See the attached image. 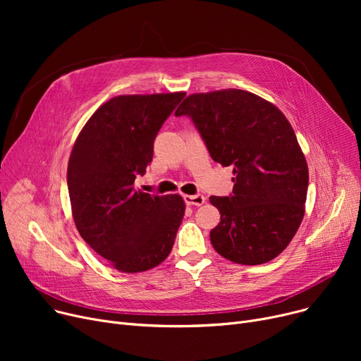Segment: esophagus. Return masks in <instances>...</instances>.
Here are the masks:
<instances>
[{
	"instance_id": "34e87169",
	"label": "esophagus",
	"mask_w": 361,
	"mask_h": 361,
	"mask_svg": "<svg viewBox=\"0 0 361 361\" xmlns=\"http://www.w3.org/2000/svg\"><path fill=\"white\" fill-rule=\"evenodd\" d=\"M184 202L190 206H202L204 203L203 195H195V196H184Z\"/></svg>"
}]
</instances>
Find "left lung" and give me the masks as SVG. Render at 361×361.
<instances>
[{"label":"left lung","mask_w":361,"mask_h":361,"mask_svg":"<svg viewBox=\"0 0 361 361\" xmlns=\"http://www.w3.org/2000/svg\"><path fill=\"white\" fill-rule=\"evenodd\" d=\"M176 116H187L209 155L233 166V193L211 196L221 222L214 249L240 264L275 259L305 216L309 169L286 116L250 92L225 89L187 97Z\"/></svg>","instance_id":"obj_1"}]
</instances>
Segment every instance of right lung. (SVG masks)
Segmentation results:
<instances>
[{"instance_id": "add662e5", "label": "right lung", "mask_w": 361, "mask_h": 361, "mask_svg": "<svg viewBox=\"0 0 361 361\" xmlns=\"http://www.w3.org/2000/svg\"><path fill=\"white\" fill-rule=\"evenodd\" d=\"M184 92L121 94L89 118L67 168L74 224L82 238L114 268L143 272L173 249L185 204L178 195L135 188L154 158V142Z\"/></svg>"}]
</instances>
